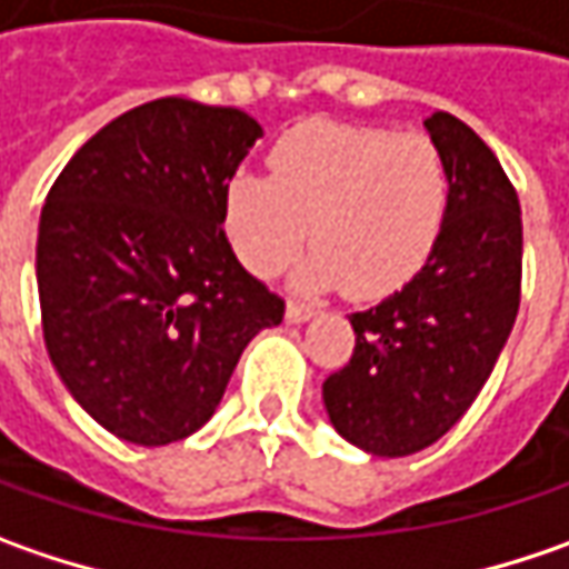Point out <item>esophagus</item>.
I'll list each match as a JSON object with an SVG mask.
<instances>
[{"label": "esophagus", "instance_id": "obj_1", "mask_svg": "<svg viewBox=\"0 0 569 569\" xmlns=\"http://www.w3.org/2000/svg\"><path fill=\"white\" fill-rule=\"evenodd\" d=\"M309 318H315V309H311V306L286 302V321H289V325H302V321H309Z\"/></svg>", "mask_w": 569, "mask_h": 569}]
</instances>
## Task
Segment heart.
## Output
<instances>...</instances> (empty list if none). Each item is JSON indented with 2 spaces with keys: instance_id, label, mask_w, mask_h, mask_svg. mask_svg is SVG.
Wrapping results in <instances>:
<instances>
[{
  "instance_id": "heart-1",
  "label": "heart",
  "mask_w": 569,
  "mask_h": 569,
  "mask_svg": "<svg viewBox=\"0 0 569 569\" xmlns=\"http://www.w3.org/2000/svg\"><path fill=\"white\" fill-rule=\"evenodd\" d=\"M449 193V164L430 137L309 120L277 139L270 178L241 171L229 181L226 232L258 277L277 273L311 238L315 254L296 283L382 299L430 260Z\"/></svg>"
}]
</instances>
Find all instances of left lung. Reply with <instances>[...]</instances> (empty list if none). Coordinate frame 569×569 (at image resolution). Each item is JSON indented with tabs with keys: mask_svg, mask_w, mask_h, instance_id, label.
<instances>
[{
	"mask_svg": "<svg viewBox=\"0 0 569 569\" xmlns=\"http://www.w3.org/2000/svg\"><path fill=\"white\" fill-rule=\"evenodd\" d=\"M449 164V212L420 273L353 311L357 347L325 379L333 430L369 456L432 446L471 408L516 325L522 292V212L497 156L446 111L423 120Z\"/></svg>",
	"mask_w": 569,
	"mask_h": 569,
	"instance_id": "left-lung-1",
	"label": "left lung"
}]
</instances>
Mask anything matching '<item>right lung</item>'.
<instances>
[{
	"mask_svg": "<svg viewBox=\"0 0 569 569\" xmlns=\"http://www.w3.org/2000/svg\"><path fill=\"white\" fill-rule=\"evenodd\" d=\"M263 137L238 108L159 98L69 159L40 212L43 343L69 395L137 446L210 420L251 337L283 321L226 238V187Z\"/></svg>",
	"mask_w": 569,
	"mask_h": 569,
	"instance_id": "obj_1",
	"label": "right lung"
}]
</instances>
